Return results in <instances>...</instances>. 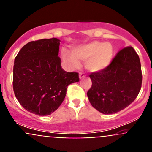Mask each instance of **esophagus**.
Returning a JSON list of instances; mask_svg holds the SVG:
<instances>
[{"label":"esophagus","mask_w":152,"mask_h":152,"mask_svg":"<svg viewBox=\"0 0 152 152\" xmlns=\"http://www.w3.org/2000/svg\"><path fill=\"white\" fill-rule=\"evenodd\" d=\"M85 76L86 74L84 72H80V73H79V78H80V79H83V78L85 77Z\"/></svg>","instance_id":"obj_1"}]
</instances>
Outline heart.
Returning a JSON list of instances; mask_svg holds the SVG:
<instances>
[{"mask_svg":"<svg viewBox=\"0 0 152 152\" xmlns=\"http://www.w3.org/2000/svg\"><path fill=\"white\" fill-rule=\"evenodd\" d=\"M114 48L110 43L94 41L72 50V55L63 52L62 57L71 68L78 66L79 60H87L86 67L91 71L105 69L112 60Z\"/></svg>","mask_w":152,"mask_h":152,"instance_id":"1","label":"heart"}]
</instances>
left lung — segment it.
Here are the masks:
<instances>
[{
	"mask_svg": "<svg viewBox=\"0 0 152 152\" xmlns=\"http://www.w3.org/2000/svg\"><path fill=\"white\" fill-rule=\"evenodd\" d=\"M92 87L87 92L91 105L104 114L124 109L135 100L142 84L141 65L132 47L119 50L102 71L89 74Z\"/></svg>",
	"mask_w": 152,
	"mask_h": 152,
	"instance_id": "left-lung-1",
	"label": "left lung"
}]
</instances>
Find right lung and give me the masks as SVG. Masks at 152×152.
Segmentation results:
<instances>
[{
	"mask_svg": "<svg viewBox=\"0 0 152 152\" xmlns=\"http://www.w3.org/2000/svg\"><path fill=\"white\" fill-rule=\"evenodd\" d=\"M60 41L55 38L30 41L14 60V95L25 109L38 116L56 111L65 100L68 86L79 81V73L62 68Z\"/></svg>",
	"mask_w": 152,
	"mask_h": 152,
	"instance_id": "obj_1",
	"label": "right lung"
}]
</instances>
